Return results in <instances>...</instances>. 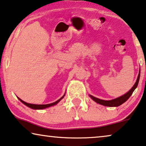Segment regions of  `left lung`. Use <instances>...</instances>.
I'll return each instance as SVG.
<instances>
[{
    "label": "left lung",
    "mask_w": 146,
    "mask_h": 146,
    "mask_svg": "<svg viewBox=\"0 0 146 146\" xmlns=\"http://www.w3.org/2000/svg\"><path fill=\"white\" fill-rule=\"evenodd\" d=\"M139 77H140V70H139V73L138 76H137V79L136 80V82H135V84L132 88L130 89V90L128 91L127 93H126L125 94H124L123 96H122L119 98H117L116 99H114V100H109V101H106V100H100V99H98L97 98H95L91 95H89V97L92 99L93 101H95L96 103H98L99 104L102 105V106H108V107H117L121 106V104H123V103H125L126 101H127L128 99L130 98V96H131V94L133 93V91L136 89V87H137V85H138L139 83Z\"/></svg>",
    "instance_id": "8db88e82"
}]
</instances>
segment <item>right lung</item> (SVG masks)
<instances>
[{"label": "right lung", "mask_w": 146, "mask_h": 146, "mask_svg": "<svg viewBox=\"0 0 146 146\" xmlns=\"http://www.w3.org/2000/svg\"><path fill=\"white\" fill-rule=\"evenodd\" d=\"M64 96H65V94H64V96L62 97L59 99V100L56 101L54 103H52V104H45V105H36V104H28V103L24 102V101H23L22 100H21L20 98H18V99L19 100L21 101V102L23 103V104H24L25 105H26L27 106H28L29 108H30L31 109H33V110H42V109H44V108H48V107H50V106H55V105L57 104L58 103H59L60 101H61L62 99L64 98Z\"/></svg>", "instance_id": "add662e5"}]
</instances>
